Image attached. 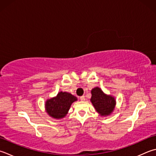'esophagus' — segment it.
<instances>
[{
	"label": "esophagus",
	"instance_id": "34e87169",
	"mask_svg": "<svg viewBox=\"0 0 156 156\" xmlns=\"http://www.w3.org/2000/svg\"><path fill=\"white\" fill-rule=\"evenodd\" d=\"M80 99V100L82 101H85V97L84 96H81Z\"/></svg>",
	"mask_w": 156,
	"mask_h": 156
}]
</instances>
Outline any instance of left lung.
I'll use <instances>...</instances> for the list:
<instances>
[{
    "instance_id": "1",
    "label": "left lung",
    "mask_w": 156,
    "mask_h": 156,
    "mask_svg": "<svg viewBox=\"0 0 156 156\" xmlns=\"http://www.w3.org/2000/svg\"><path fill=\"white\" fill-rule=\"evenodd\" d=\"M94 108L101 116H108L114 112L116 101L114 97L107 94L98 87L91 90L90 99Z\"/></svg>"
}]
</instances>
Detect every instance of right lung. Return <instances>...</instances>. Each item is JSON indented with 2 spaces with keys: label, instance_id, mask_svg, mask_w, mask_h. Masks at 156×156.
I'll return each mask as SVG.
<instances>
[{
  "label": "right lung",
  "instance_id": "1",
  "mask_svg": "<svg viewBox=\"0 0 156 156\" xmlns=\"http://www.w3.org/2000/svg\"><path fill=\"white\" fill-rule=\"evenodd\" d=\"M78 100L77 97L67 92H60L55 97L45 101V110L49 116L59 120L66 116L72 104Z\"/></svg>",
  "mask_w": 156,
  "mask_h": 156
}]
</instances>
